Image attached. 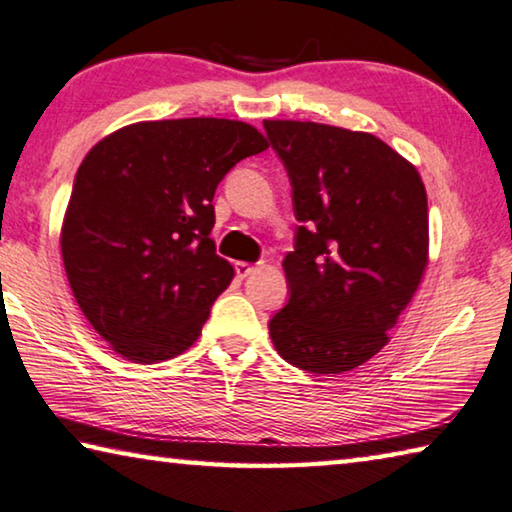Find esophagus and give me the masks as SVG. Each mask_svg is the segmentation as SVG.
<instances>
[{
    "label": "esophagus",
    "instance_id": "esophagus-1",
    "mask_svg": "<svg viewBox=\"0 0 512 512\" xmlns=\"http://www.w3.org/2000/svg\"><path fill=\"white\" fill-rule=\"evenodd\" d=\"M235 271H237V275H239V277H248L250 273H255V271H257V266L248 264V262H237V264H235Z\"/></svg>",
    "mask_w": 512,
    "mask_h": 512
}]
</instances>
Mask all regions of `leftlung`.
<instances>
[{"label": "left lung", "mask_w": 512, "mask_h": 512, "mask_svg": "<svg viewBox=\"0 0 512 512\" xmlns=\"http://www.w3.org/2000/svg\"><path fill=\"white\" fill-rule=\"evenodd\" d=\"M300 221L284 257L289 302L268 323L277 354L316 375L375 357L429 264L418 169L379 137L316 121L264 119Z\"/></svg>", "instance_id": "obj_1"}]
</instances>
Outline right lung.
Masks as SVG:
<instances>
[{"mask_svg": "<svg viewBox=\"0 0 512 512\" xmlns=\"http://www.w3.org/2000/svg\"><path fill=\"white\" fill-rule=\"evenodd\" d=\"M266 149L246 121L189 117L137 121L85 155L60 253L83 316L121 357L167 361L201 336L235 277L210 239L216 185Z\"/></svg>", "mask_w": 512, "mask_h": 512, "instance_id": "1", "label": "right lung"}]
</instances>
